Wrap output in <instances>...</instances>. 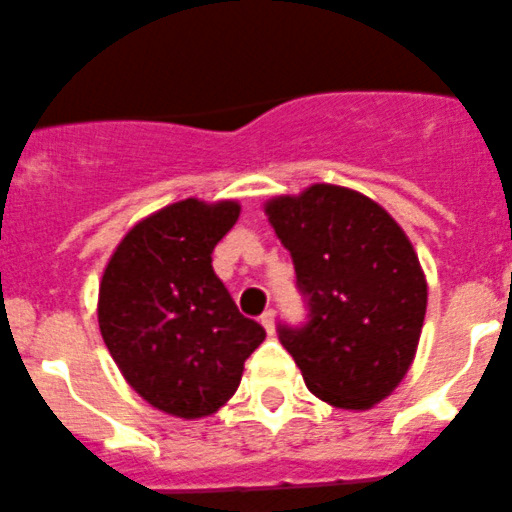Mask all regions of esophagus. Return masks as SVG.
<instances>
[{
    "instance_id": "obj_1",
    "label": "esophagus",
    "mask_w": 512,
    "mask_h": 512,
    "mask_svg": "<svg viewBox=\"0 0 512 512\" xmlns=\"http://www.w3.org/2000/svg\"><path fill=\"white\" fill-rule=\"evenodd\" d=\"M260 323H262V328H265V331L272 336V333H275V310L272 308L265 310V313L260 315Z\"/></svg>"
}]
</instances>
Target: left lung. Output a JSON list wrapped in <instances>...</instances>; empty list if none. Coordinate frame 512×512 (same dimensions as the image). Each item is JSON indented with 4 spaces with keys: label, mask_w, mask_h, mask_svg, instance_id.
Instances as JSON below:
<instances>
[{
    "label": "left lung",
    "mask_w": 512,
    "mask_h": 512,
    "mask_svg": "<svg viewBox=\"0 0 512 512\" xmlns=\"http://www.w3.org/2000/svg\"><path fill=\"white\" fill-rule=\"evenodd\" d=\"M290 250L308 321L280 326L305 386L338 409H371L404 379L427 313L412 242L374 199L333 184L265 204Z\"/></svg>",
    "instance_id": "1"
}]
</instances>
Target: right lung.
<instances>
[{
	"label": "right lung",
	"instance_id": "add662e5",
	"mask_svg": "<svg viewBox=\"0 0 512 512\" xmlns=\"http://www.w3.org/2000/svg\"><path fill=\"white\" fill-rule=\"evenodd\" d=\"M237 202L169 204L121 240L100 280V336L151 407L199 419L224 407L265 328L237 310L212 252Z\"/></svg>",
	"mask_w": 512,
	"mask_h": 512
}]
</instances>
